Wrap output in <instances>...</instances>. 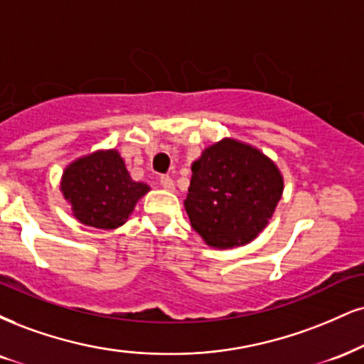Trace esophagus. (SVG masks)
Listing matches in <instances>:
<instances>
[{
	"instance_id": "obj_1",
	"label": "esophagus",
	"mask_w": 364,
	"mask_h": 364,
	"mask_svg": "<svg viewBox=\"0 0 364 364\" xmlns=\"http://www.w3.org/2000/svg\"><path fill=\"white\" fill-rule=\"evenodd\" d=\"M161 186L164 188V190L168 191H173L174 190V181L171 176H161Z\"/></svg>"
}]
</instances>
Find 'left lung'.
<instances>
[{
  "mask_svg": "<svg viewBox=\"0 0 364 364\" xmlns=\"http://www.w3.org/2000/svg\"><path fill=\"white\" fill-rule=\"evenodd\" d=\"M185 208L210 247L251 242L268 225L283 193L278 166L259 149L222 139L191 164Z\"/></svg>",
  "mask_w": 364,
  "mask_h": 364,
  "instance_id": "1",
  "label": "left lung"
}]
</instances>
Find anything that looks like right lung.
Wrapping results in <instances>:
<instances>
[{"instance_id": "1", "label": "right lung", "mask_w": 364, "mask_h": 364, "mask_svg": "<svg viewBox=\"0 0 364 364\" xmlns=\"http://www.w3.org/2000/svg\"><path fill=\"white\" fill-rule=\"evenodd\" d=\"M60 191L81 224L110 230L125 224L149 186L134 181L120 154L110 149L69 164L60 179Z\"/></svg>"}]
</instances>
